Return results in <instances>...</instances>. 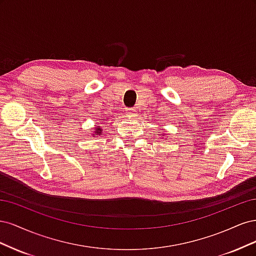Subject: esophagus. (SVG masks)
Returning a JSON list of instances; mask_svg holds the SVG:
<instances>
[{
    "mask_svg": "<svg viewBox=\"0 0 256 256\" xmlns=\"http://www.w3.org/2000/svg\"><path fill=\"white\" fill-rule=\"evenodd\" d=\"M126 112L129 116H131V118H134L136 116V110L134 108H128V109H126Z\"/></svg>",
    "mask_w": 256,
    "mask_h": 256,
    "instance_id": "obj_1",
    "label": "esophagus"
}]
</instances>
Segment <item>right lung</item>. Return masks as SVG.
I'll use <instances>...</instances> for the list:
<instances>
[{
	"label": "right lung",
	"instance_id": "1",
	"mask_svg": "<svg viewBox=\"0 0 256 256\" xmlns=\"http://www.w3.org/2000/svg\"><path fill=\"white\" fill-rule=\"evenodd\" d=\"M95 130H96V131H95L96 134H102V129H100V128H96Z\"/></svg>",
	"mask_w": 256,
	"mask_h": 256
}]
</instances>
